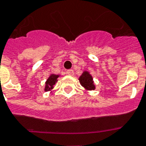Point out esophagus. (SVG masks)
<instances>
[{
  "instance_id": "obj_1",
  "label": "esophagus",
  "mask_w": 146,
  "mask_h": 146,
  "mask_svg": "<svg viewBox=\"0 0 146 146\" xmlns=\"http://www.w3.org/2000/svg\"><path fill=\"white\" fill-rule=\"evenodd\" d=\"M66 74H68V75H73L74 74V71L72 69L68 70V71H66Z\"/></svg>"
}]
</instances>
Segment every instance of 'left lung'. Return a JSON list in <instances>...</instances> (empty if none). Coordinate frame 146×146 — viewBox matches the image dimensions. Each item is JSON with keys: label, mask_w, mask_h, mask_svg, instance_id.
<instances>
[{"label": "left lung", "mask_w": 146, "mask_h": 146, "mask_svg": "<svg viewBox=\"0 0 146 146\" xmlns=\"http://www.w3.org/2000/svg\"><path fill=\"white\" fill-rule=\"evenodd\" d=\"M79 81L81 85L87 90L91 91V90L95 89V86L94 84L93 78L88 72H83V74L79 78Z\"/></svg>", "instance_id": "obj_1"}]
</instances>
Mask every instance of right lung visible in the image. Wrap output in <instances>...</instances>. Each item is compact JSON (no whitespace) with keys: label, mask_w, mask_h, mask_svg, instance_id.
I'll list each match as a JSON object with an SVG mask.
<instances>
[{"label":"right lung","mask_w":146,"mask_h":146,"mask_svg":"<svg viewBox=\"0 0 146 146\" xmlns=\"http://www.w3.org/2000/svg\"><path fill=\"white\" fill-rule=\"evenodd\" d=\"M58 78V75L56 74H52L46 82V88H45V91H48L53 88V85L55 84V82L57 81V78Z\"/></svg>","instance_id":"add662e5"}]
</instances>
